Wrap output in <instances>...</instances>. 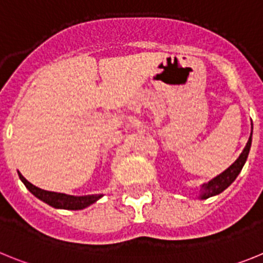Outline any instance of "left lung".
<instances>
[{"instance_id":"1","label":"left lung","mask_w":263,"mask_h":263,"mask_svg":"<svg viewBox=\"0 0 263 263\" xmlns=\"http://www.w3.org/2000/svg\"><path fill=\"white\" fill-rule=\"evenodd\" d=\"M250 146H252V134H250V138L246 143L243 152L241 153V155L238 157V159L232 164L229 168H227L222 174H220L218 176H216L215 179L210 180L208 183L201 185L200 191V197L201 199H208L211 196H215V195L221 194L225 188H228L232 183L236 180V178L238 176V174L241 173L243 164H245L246 159H248V155L250 152Z\"/></svg>"}]
</instances>
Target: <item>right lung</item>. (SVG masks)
<instances>
[{
  "label": "right lung",
  "instance_id": "1",
  "mask_svg": "<svg viewBox=\"0 0 263 263\" xmlns=\"http://www.w3.org/2000/svg\"><path fill=\"white\" fill-rule=\"evenodd\" d=\"M20 179L23 182V184L26 185V188L31 192L34 196H36L38 199H41L42 201L47 203L48 205L53 206V208H60V210H83V208H87L88 205L93 204L95 201H97L103 195H87V196H71V195L66 194H58V192H51V191H45V190H41V188L35 187L34 184H31L30 182H27L26 179L21 175V173H18Z\"/></svg>",
  "mask_w": 263,
  "mask_h": 263
}]
</instances>
